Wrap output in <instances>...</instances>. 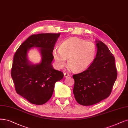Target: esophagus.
Masks as SVG:
<instances>
[{
	"instance_id": "34e87169",
	"label": "esophagus",
	"mask_w": 128,
	"mask_h": 128,
	"mask_svg": "<svg viewBox=\"0 0 128 128\" xmlns=\"http://www.w3.org/2000/svg\"><path fill=\"white\" fill-rule=\"evenodd\" d=\"M69 76V73H68V72H65V73H64V76L65 78L67 77V76Z\"/></svg>"
}]
</instances>
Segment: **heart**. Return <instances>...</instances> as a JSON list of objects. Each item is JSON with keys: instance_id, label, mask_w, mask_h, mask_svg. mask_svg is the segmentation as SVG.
<instances>
[{"instance_id": "b5f03b06", "label": "heart", "mask_w": 128, "mask_h": 128, "mask_svg": "<svg viewBox=\"0 0 128 128\" xmlns=\"http://www.w3.org/2000/svg\"><path fill=\"white\" fill-rule=\"evenodd\" d=\"M96 52L93 42L75 37L64 41L59 49L55 48L52 52L59 68H62L68 59L69 68L76 72L87 69L94 62Z\"/></svg>"}]
</instances>
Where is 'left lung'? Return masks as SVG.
<instances>
[{
  "instance_id": "1",
  "label": "left lung",
  "mask_w": 128,
  "mask_h": 128,
  "mask_svg": "<svg viewBox=\"0 0 128 128\" xmlns=\"http://www.w3.org/2000/svg\"><path fill=\"white\" fill-rule=\"evenodd\" d=\"M96 42L98 49L92 64L82 72L72 76L74 98L78 104L85 106L108 98L117 78L114 56L104 42Z\"/></svg>"
}]
</instances>
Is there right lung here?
I'll list each match as a JSON object with an SVG mask.
<instances>
[{
	"label": "right lung",
	"instance_id": "obj_1",
	"mask_svg": "<svg viewBox=\"0 0 128 128\" xmlns=\"http://www.w3.org/2000/svg\"><path fill=\"white\" fill-rule=\"evenodd\" d=\"M60 34H39L29 36L15 52L11 76L16 92L30 103L42 105L51 98L54 84L64 77L60 71L52 65V52ZM40 48L42 62L38 65L29 64L28 50L32 47Z\"/></svg>",
	"mask_w": 128,
	"mask_h": 128
}]
</instances>
